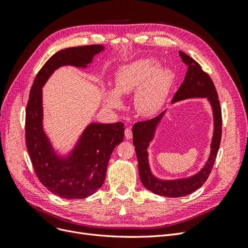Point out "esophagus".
Returning <instances> with one entry per match:
<instances>
[{"label":"esophagus","instance_id":"34e87169","mask_svg":"<svg viewBox=\"0 0 248 248\" xmlns=\"http://www.w3.org/2000/svg\"><path fill=\"white\" fill-rule=\"evenodd\" d=\"M124 134H125V138H126L127 140H130V139H132V131H131V128H130V127H126V129H125Z\"/></svg>","mask_w":248,"mask_h":248}]
</instances>
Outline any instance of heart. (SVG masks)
<instances>
[{
    "label": "heart",
    "instance_id": "1",
    "mask_svg": "<svg viewBox=\"0 0 248 248\" xmlns=\"http://www.w3.org/2000/svg\"><path fill=\"white\" fill-rule=\"evenodd\" d=\"M175 76L169 68H160L153 59H138L120 67L115 76L114 90H104V101L110 108L122 107L120 96L136 92L134 104L140 114L152 116L167 101Z\"/></svg>",
    "mask_w": 248,
    "mask_h": 248
}]
</instances>
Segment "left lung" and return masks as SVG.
Returning <instances> with one entry per match:
<instances>
[{
    "instance_id": "8db88e82",
    "label": "left lung",
    "mask_w": 248,
    "mask_h": 248,
    "mask_svg": "<svg viewBox=\"0 0 248 248\" xmlns=\"http://www.w3.org/2000/svg\"><path fill=\"white\" fill-rule=\"evenodd\" d=\"M179 55L187 65V72L182 85L176 92L171 104L190 98H206L210 103L213 116V136L210 144V155L207 161L197 174L185 178L164 180L157 178L149 163L148 148L153 141L156 130L166 116L168 109L157 117L144 122H138L132 127L133 145L139 161L140 181L146 188L161 197L181 198L196 191L206 182L213 168L221 139V109L213 81L206 72L202 70L198 62L180 50Z\"/></svg>"
}]
</instances>
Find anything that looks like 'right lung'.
Returning <instances> with one entry per match:
<instances>
[{
    "label": "right lung",
    "mask_w": 248,
    "mask_h": 248,
    "mask_svg": "<svg viewBox=\"0 0 248 248\" xmlns=\"http://www.w3.org/2000/svg\"><path fill=\"white\" fill-rule=\"evenodd\" d=\"M104 49L100 44H92L59 50L43 65L30 91L26 111L30 158L40 182L60 198L81 200L100 188L106 180L110 155L123 141L124 124L90 123L69 151L61 154L44 130L42 88L57 69L63 66L89 68L94 57Z\"/></svg>",
    "instance_id": "add662e5"
}]
</instances>
